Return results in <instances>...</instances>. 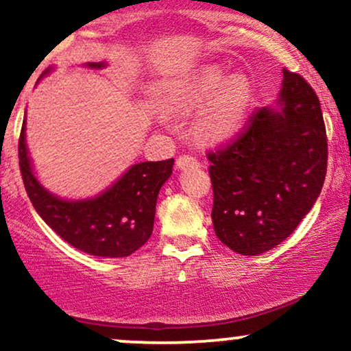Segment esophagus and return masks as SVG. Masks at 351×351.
<instances>
[{
	"mask_svg": "<svg viewBox=\"0 0 351 351\" xmlns=\"http://www.w3.org/2000/svg\"><path fill=\"white\" fill-rule=\"evenodd\" d=\"M199 162L191 155H181L176 158V168L178 170H188V168H198Z\"/></svg>",
	"mask_w": 351,
	"mask_h": 351,
	"instance_id": "34e87169",
	"label": "esophagus"
}]
</instances>
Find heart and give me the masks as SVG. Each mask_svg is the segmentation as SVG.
<instances>
[{"label":"heart","mask_w":351,"mask_h":351,"mask_svg":"<svg viewBox=\"0 0 351 351\" xmlns=\"http://www.w3.org/2000/svg\"><path fill=\"white\" fill-rule=\"evenodd\" d=\"M165 107L173 114H196L195 128L201 138L223 143L234 138L247 122L252 87L241 74L208 64L178 80L165 95Z\"/></svg>","instance_id":"heart-1"}]
</instances>
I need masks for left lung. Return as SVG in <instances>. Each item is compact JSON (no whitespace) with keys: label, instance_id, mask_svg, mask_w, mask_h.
Listing matches in <instances>:
<instances>
[{"label":"left lung","instance_id":"left-lung-1","mask_svg":"<svg viewBox=\"0 0 351 351\" xmlns=\"http://www.w3.org/2000/svg\"><path fill=\"white\" fill-rule=\"evenodd\" d=\"M274 107H263L211 162L213 226L243 256L271 251L295 231L327 175V134L313 88L287 69Z\"/></svg>","mask_w":351,"mask_h":351}]
</instances>
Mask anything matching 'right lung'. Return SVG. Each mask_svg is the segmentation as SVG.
<instances>
[{
  "mask_svg": "<svg viewBox=\"0 0 351 351\" xmlns=\"http://www.w3.org/2000/svg\"><path fill=\"white\" fill-rule=\"evenodd\" d=\"M107 62H87L104 69ZM47 69L39 79L49 74ZM19 168L27 196L56 234L90 256L127 257L150 239L156 198L173 173L175 160L135 163L107 189L92 198H59L41 184L26 145V117L19 136Z\"/></svg>",
  "mask_w": 351,
  "mask_h": 351,
  "instance_id": "obj_1",
  "label": "right lung"
}]
</instances>
